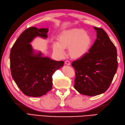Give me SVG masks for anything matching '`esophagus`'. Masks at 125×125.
Listing matches in <instances>:
<instances>
[{"mask_svg": "<svg viewBox=\"0 0 125 125\" xmlns=\"http://www.w3.org/2000/svg\"><path fill=\"white\" fill-rule=\"evenodd\" d=\"M65 64L66 65H71V63L68 62V61H66V62H65Z\"/></svg>", "mask_w": 125, "mask_h": 125, "instance_id": "1", "label": "esophagus"}]
</instances>
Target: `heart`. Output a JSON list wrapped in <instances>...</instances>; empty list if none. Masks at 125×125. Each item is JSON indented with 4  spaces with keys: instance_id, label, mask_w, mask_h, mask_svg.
<instances>
[{
    "instance_id": "1",
    "label": "heart",
    "mask_w": 125,
    "mask_h": 125,
    "mask_svg": "<svg viewBox=\"0 0 125 125\" xmlns=\"http://www.w3.org/2000/svg\"><path fill=\"white\" fill-rule=\"evenodd\" d=\"M59 42L53 44V52L59 57L68 48V54L73 59H79L83 57L91 47L92 40L88 34L81 29H72L64 31L58 37Z\"/></svg>"
}]
</instances>
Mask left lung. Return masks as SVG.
Here are the masks:
<instances>
[{"label":"left lung","mask_w":125,"mask_h":125,"mask_svg":"<svg viewBox=\"0 0 125 125\" xmlns=\"http://www.w3.org/2000/svg\"><path fill=\"white\" fill-rule=\"evenodd\" d=\"M94 29L96 39L89 52L72 63L75 71L74 87L80 94L90 96L107 90L118 68L115 46L103 29Z\"/></svg>","instance_id":"obj_1"}]
</instances>
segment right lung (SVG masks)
<instances>
[{"mask_svg":"<svg viewBox=\"0 0 125 125\" xmlns=\"http://www.w3.org/2000/svg\"><path fill=\"white\" fill-rule=\"evenodd\" d=\"M48 29L28 28L20 35L10 53V68L15 83L24 94L38 97L46 94L52 88V75L63 66L36 52L30 44L35 38H47Z\"/></svg>","mask_w":125,"mask_h":125,"instance_id":"obj_1","label":"right lung"}]
</instances>
